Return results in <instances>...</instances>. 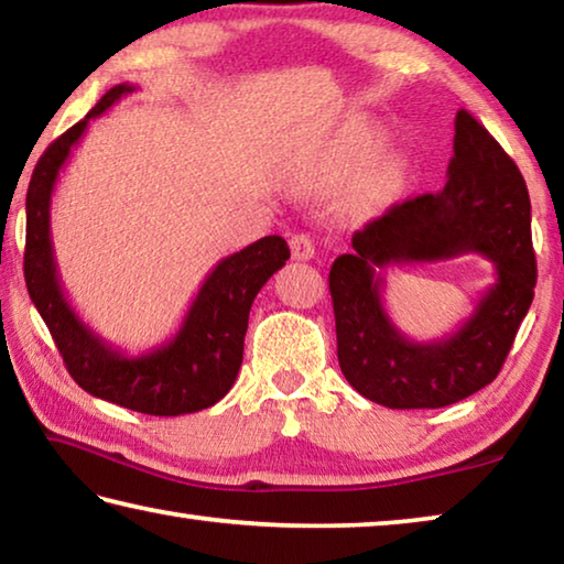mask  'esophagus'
I'll return each mask as SVG.
<instances>
[{
  "mask_svg": "<svg viewBox=\"0 0 564 564\" xmlns=\"http://www.w3.org/2000/svg\"><path fill=\"white\" fill-rule=\"evenodd\" d=\"M291 253L295 261H308L313 259V253H316V243H313V238L308 234H295L291 236Z\"/></svg>",
  "mask_w": 564,
  "mask_h": 564,
  "instance_id": "34e87169",
  "label": "esophagus"
}]
</instances>
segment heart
Here are the masks:
<instances>
[{"mask_svg": "<svg viewBox=\"0 0 564 564\" xmlns=\"http://www.w3.org/2000/svg\"><path fill=\"white\" fill-rule=\"evenodd\" d=\"M378 139L380 131L373 121L350 119L330 139L308 149L305 169L318 181H330V184L343 181L373 154ZM400 171H403V161L393 151H386L360 171L356 184H352L350 198L362 208L378 206L400 184Z\"/></svg>", "mask_w": 564, "mask_h": 564, "instance_id": "1", "label": "heart"}]
</instances>
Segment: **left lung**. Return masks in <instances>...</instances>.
<instances>
[{"instance_id":"1","label":"left lung","mask_w":564,"mask_h":564,"mask_svg":"<svg viewBox=\"0 0 564 564\" xmlns=\"http://www.w3.org/2000/svg\"><path fill=\"white\" fill-rule=\"evenodd\" d=\"M463 252L485 254L496 265V283L451 337L410 341L384 313L379 273L388 264ZM534 281L524 178L490 131L460 109L443 191L390 206L352 234V251L330 265L343 376L362 398L393 410L453 405L498 378L530 311Z\"/></svg>"}]
</instances>
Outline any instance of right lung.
Here are the masks:
<instances>
[{"mask_svg": "<svg viewBox=\"0 0 564 564\" xmlns=\"http://www.w3.org/2000/svg\"><path fill=\"white\" fill-rule=\"evenodd\" d=\"M131 91V84L111 87L87 117L64 131L36 161L26 191L24 281L66 370L87 393L147 415L198 413L231 390L243 360L251 303L263 283L291 259V251L281 236H265L218 261L198 289L176 336L137 358L111 348L76 316L62 291L54 261L52 191L89 121Z\"/></svg>", "mask_w": 564, "mask_h": 564, "instance_id": "add662e5", "label": "right lung"}]
</instances>
